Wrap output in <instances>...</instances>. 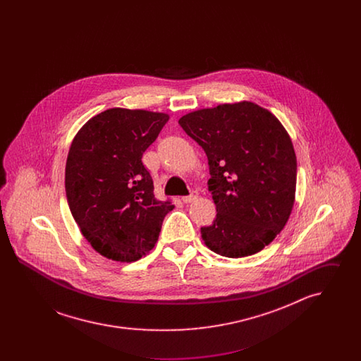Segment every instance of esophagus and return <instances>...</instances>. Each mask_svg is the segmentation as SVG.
I'll use <instances>...</instances> for the list:
<instances>
[{"label": "esophagus", "mask_w": 361, "mask_h": 361, "mask_svg": "<svg viewBox=\"0 0 361 361\" xmlns=\"http://www.w3.org/2000/svg\"><path fill=\"white\" fill-rule=\"evenodd\" d=\"M197 196H199L197 190H192L188 196H184V197H183V202H184V203H192V202H195V200L197 199Z\"/></svg>", "instance_id": "1"}]
</instances>
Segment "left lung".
Here are the masks:
<instances>
[{
    "instance_id": "8db88e82",
    "label": "left lung",
    "mask_w": 361,
    "mask_h": 361,
    "mask_svg": "<svg viewBox=\"0 0 361 361\" xmlns=\"http://www.w3.org/2000/svg\"><path fill=\"white\" fill-rule=\"evenodd\" d=\"M178 124L206 152L216 218L202 227L224 257L252 256L275 240L291 214L296 157L287 131L268 109L243 102L190 112Z\"/></svg>"
}]
</instances>
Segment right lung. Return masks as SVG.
<instances>
[{"label":"right lung","instance_id":"right-lung-1","mask_svg":"<svg viewBox=\"0 0 361 361\" xmlns=\"http://www.w3.org/2000/svg\"><path fill=\"white\" fill-rule=\"evenodd\" d=\"M169 121L166 114L112 108L86 121L73 139L65 188L71 215L102 256L137 261L154 247L174 206L154 196L142 155Z\"/></svg>","mask_w":361,"mask_h":361}]
</instances>
